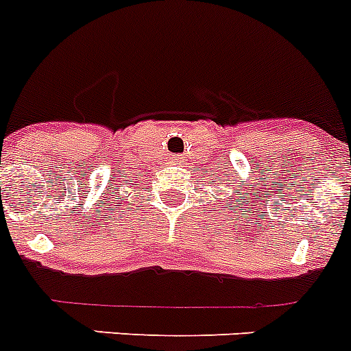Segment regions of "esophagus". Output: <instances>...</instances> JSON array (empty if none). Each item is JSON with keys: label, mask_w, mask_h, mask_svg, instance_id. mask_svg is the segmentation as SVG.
<instances>
[{"label": "esophagus", "mask_w": 351, "mask_h": 351, "mask_svg": "<svg viewBox=\"0 0 351 351\" xmlns=\"http://www.w3.org/2000/svg\"><path fill=\"white\" fill-rule=\"evenodd\" d=\"M173 160H176V161H179V160H181V158H179V156H173Z\"/></svg>", "instance_id": "1"}]
</instances>
